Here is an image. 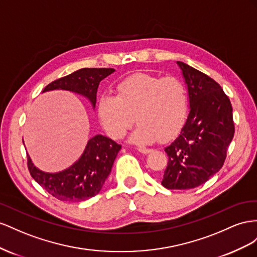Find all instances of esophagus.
Returning <instances> with one entry per match:
<instances>
[{
	"label": "esophagus",
	"instance_id": "obj_1",
	"mask_svg": "<svg viewBox=\"0 0 257 257\" xmlns=\"http://www.w3.org/2000/svg\"><path fill=\"white\" fill-rule=\"evenodd\" d=\"M138 151L142 153V154H149L152 152L151 149H148V148H143V146H140V148H138Z\"/></svg>",
	"mask_w": 257,
	"mask_h": 257
}]
</instances>
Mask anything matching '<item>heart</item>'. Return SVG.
<instances>
[{"instance_id": "heart-1", "label": "heart", "mask_w": 257, "mask_h": 257, "mask_svg": "<svg viewBox=\"0 0 257 257\" xmlns=\"http://www.w3.org/2000/svg\"><path fill=\"white\" fill-rule=\"evenodd\" d=\"M118 94H102L97 114L105 133L121 139L135 122L138 127L128 138L130 143L149 145L159 139L168 141L181 130L187 114L185 86L175 77L137 73L117 85Z\"/></svg>"}]
</instances>
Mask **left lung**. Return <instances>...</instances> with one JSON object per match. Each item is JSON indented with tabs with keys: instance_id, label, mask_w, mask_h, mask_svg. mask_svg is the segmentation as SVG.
<instances>
[{
	"instance_id": "left-lung-1",
	"label": "left lung",
	"mask_w": 257,
	"mask_h": 257,
	"mask_svg": "<svg viewBox=\"0 0 257 257\" xmlns=\"http://www.w3.org/2000/svg\"><path fill=\"white\" fill-rule=\"evenodd\" d=\"M187 89L189 113L180 135L165 149L168 166L161 184L190 189L221 170L234 134L232 106L214 79L178 61Z\"/></svg>"
}]
</instances>
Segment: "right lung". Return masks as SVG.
<instances>
[{"label": "right lung", "mask_w": 257, "mask_h": 257, "mask_svg": "<svg viewBox=\"0 0 257 257\" xmlns=\"http://www.w3.org/2000/svg\"><path fill=\"white\" fill-rule=\"evenodd\" d=\"M114 69H80L72 74L50 83L43 92L67 90L86 98L92 108H96L97 91L102 79L111 75ZM121 145L112 139L97 135L89 139L80 157L67 169L59 172H45L34 166L28 155V168L39 184L62 201L78 202L100 193L111 173L114 160Z\"/></svg>", "instance_id": "right-lung-1"}]
</instances>
